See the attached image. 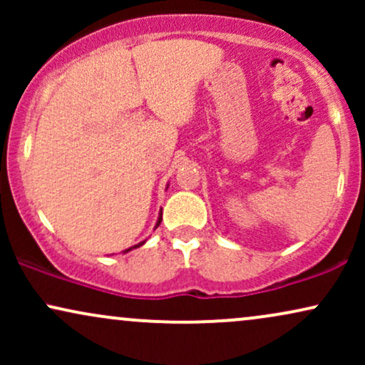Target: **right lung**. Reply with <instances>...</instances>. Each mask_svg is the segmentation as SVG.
Masks as SVG:
<instances>
[{"label": "right lung", "mask_w": 365, "mask_h": 365, "mask_svg": "<svg viewBox=\"0 0 365 365\" xmlns=\"http://www.w3.org/2000/svg\"><path fill=\"white\" fill-rule=\"evenodd\" d=\"M159 223H161V216H159V220H158V225H156V226H159ZM142 244H144V242H142ZM142 244H139V245H133V247H130V249L125 250V252H128V250H132V249H137V247H140Z\"/></svg>", "instance_id": "right-lung-1"}]
</instances>
